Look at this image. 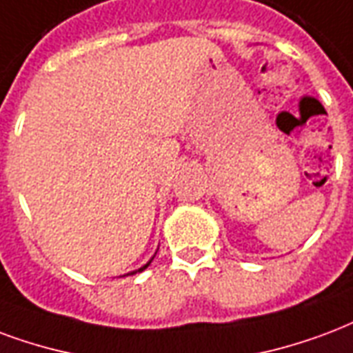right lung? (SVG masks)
I'll use <instances>...</instances> for the list:
<instances>
[{
  "label": "right lung",
  "instance_id": "1",
  "mask_svg": "<svg viewBox=\"0 0 353 353\" xmlns=\"http://www.w3.org/2000/svg\"><path fill=\"white\" fill-rule=\"evenodd\" d=\"M150 263H151V260H150V262H148V263H145V265H143V268H140V270H138V271H132V273H130V275H134V273H140V271H143V270H145V268H148V265H150Z\"/></svg>",
  "mask_w": 353,
  "mask_h": 353
}]
</instances>
